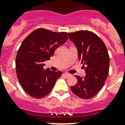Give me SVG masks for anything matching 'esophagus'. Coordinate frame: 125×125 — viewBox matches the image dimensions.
Returning <instances> with one entry per match:
<instances>
[{
  "label": "esophagus",
  "mask_w": 125,
  "mask_h": 125,
  "mask_svg": "<svg viewBox=\"0 0 125 125\" xmlns=\"http://www.w3.org/2000/svg\"><path fill=\"white\" fill-rule=\"evenodd\" d=\"M63 75H64V76H65L66 78H68V77H69V76H70V73H66V72L63 73Z\"/></svg>",
  "instance_id": "esophagus-1"
}]
</instances>
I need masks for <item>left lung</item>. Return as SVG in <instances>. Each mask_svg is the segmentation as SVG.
<instances>
[{
  "label": "left lung",
  "mask_w": 125,
  "mask_h": 125,
  "mask_svg": "<svg viewBox=\"0 0 125 125\" xmlns=\"http://www.w3.org/2000/svg\"><path fill=\"white\" fill-rule=\"evenodd\" d=\"M78 50L80 62L83 64L86 76H76L78 82L71 86L73 94L82 99L96 95L107 78L109 72V55L104 42L95 33L79 31L68 33Z\"/></svg>",
  "instance_id": "obj_1"
}]
</instances>
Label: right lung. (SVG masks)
Masks as SVG:
<instances>
[{
	"label": "right lung",
	"instance_id": "right-lung-1",
	"mask_svg": "<svg viewBox=\"0 0 125 125\" xmlns=\"http://www.w3.org/2000/svg\"><path fill=\"white\" fill-rule=\"evenodd\" d=\"M68 39L65 32L37 29L21 45L16 57V71L21 86L31 97L41 98L52 91L62 72L44 70V62Z\"/></svg>",
	"mask_w": 125,
	"mask_h": 125
}]
</instances>
